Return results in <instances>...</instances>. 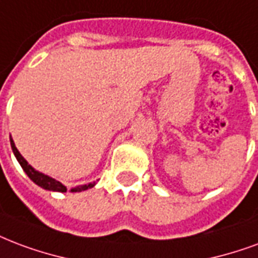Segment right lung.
<instances>
[{
	"label": "right lung",
	"mask_w": 258,
	"mask_h": 258,
	"mask_svg": "<svg viewBox=\"0 0 258 258\" xmlns=\"http://www.w3.org/2000/svg\"><path fill=\"white\" fill-rule=\"evenodd\" d=\"M11 146H12L15 157L17 158L19 164L22 165L23 171L27 173V176L30 177L35 184H38L39 187L45 188V190H49V191H58V192L67 191V187L62 184V183L56 180V179H53V177L49 176V175H45V173L39 172V171H37L35 168H32L31 165L27 163V160L23 157L22 154H20V152L17 150L16 146H15V142H13L12 137H11ZM94 186H95V182L89 183V184H82V186H76V187L71 188V192L85 191V190H87V188L94 187Z\"/></svg>",
	"instance_id": "obj_1"
}]
</instances>
